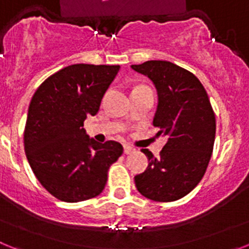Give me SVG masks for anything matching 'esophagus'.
Wrapping results in <instances>:
<instances>
[{
    "instance_id": "34e87169",
    "label": "esophagus",
    "mask_w": 249,
    "mask_h": 249,
    "mask_svg": "<svg viewBox=\"0 0 249 249\" xmlns=\"http://www.w3.org/2000/svg\"><path fill=\"white\" fill-rule=\"evenodd\" d=\"M123 149H124V155H131V153L135 152V148H132L131 146H127V144L123 146Z\"/></svg>"
}]
</instances>
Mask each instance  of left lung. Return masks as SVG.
Here are the masks:
<instances>
[{"label": "left lung", "mask_w": 249, "mask_h": 249, "mask_svg": "<svg viewBox=\"0 0 249 249\" xmlns=\"http://www.w3.org/2000/svg\"><path fill=\"white\" fill-rule=\"evenodd\" d=\"M153 82L158 106L153 124L167 142L148 167L135 177L138 192L156 202H173L191 192L203 178L215 137V116L203 85L192 72L168 61L131 66Z\"/></svg>", "instance_id": "1"}]
</instances>
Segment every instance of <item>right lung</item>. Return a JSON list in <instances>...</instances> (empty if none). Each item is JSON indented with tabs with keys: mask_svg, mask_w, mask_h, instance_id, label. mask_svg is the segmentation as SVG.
<instances>
[{
	"mask_svg": "<svg viewBox=\"0 0 249 249\" xmlns=\"http://www.w3.org/2000/svg\"><path fill=\"white\" fill-rule=\"evenodd\" d=\"M118 71L120 66L71 65L43 81L31 100L26 157L39 183L59 201L73 203L100 195L109 167L123 153L121 143H98L83 128Z\"/></svg>",
	"mask_w": 249,
	"mask_h": 249,
	"instance_id": "add662e5",
	"label": "right lung"
}]
</instances>
